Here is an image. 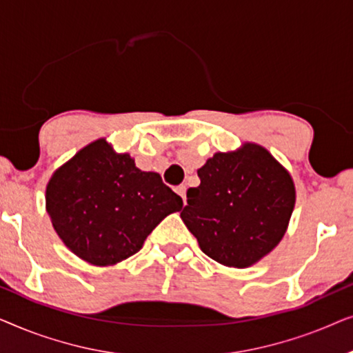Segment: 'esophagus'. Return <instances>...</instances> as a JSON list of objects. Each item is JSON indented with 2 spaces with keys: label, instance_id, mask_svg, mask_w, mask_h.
Masks as SVG:
<instances>
[{
  "label": "esophagus",
  "instance_id": "1",
  "mask_svg": "<svg viewBox=\"0 0 353 353\" xmlns=\"http://www.w3.org/2000/svg\"><path fill=\"white\" fill-rule=\"evenodd\" d=\"M176 194L178 196H181V199H183V204H186V186L185 185H180L176 188Z\"/></svg>",
  "mask_w": 353,
  "mask_h": 353
}]
</instances>
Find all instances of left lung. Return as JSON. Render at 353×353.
<instances>
[{
    "mask_svg": "<svg viewBox=\"0 0 353 353\" xmlns=\"http://www.w3.org/2000/svg\"><path fill=\"white\" fill-rule=\"evenodd\" d=\"M181 220L205 255L225 267L260 262L286 234L296 186L286 168L257 143L215 152L197 170Z\"/></svg>",
    "mask_w": 353,
    "mask_h": 353,
    "instance_id": "8db88e82",
    "label": "left lung"
}]
</instances>
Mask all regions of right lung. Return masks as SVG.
Masks as SVG:
<instances>
[{
    "label": "right lung",
    "instance_id": "add662e5",
    "mask_svg": "<svg viewBox=\"0 0 353 353\" xmlns=\"http://www.w3.org/2000/svg\"><path fill=\"white\" fill-rule=\"evenodd\" d=\"M181 197L156 172H143L105 138L81 148L52 173L46 212L62 243L85 262L109 267L132 257Z\"/></svg>",
    "mask_w": 353,
    "mask_h": 353
}]
</instances>
